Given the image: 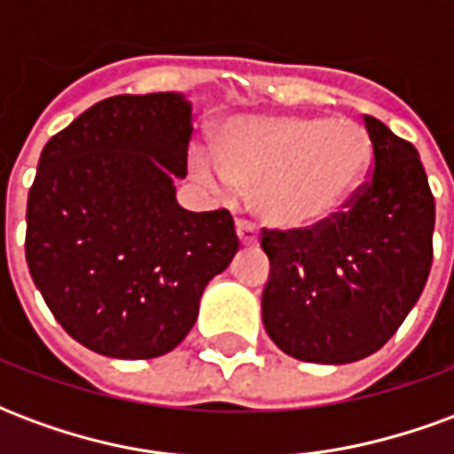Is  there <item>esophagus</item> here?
Instances as JSON below:
<instances>
[{
  "mask_svg": "<svg viewBox=\"0 0 454 454\" xmlns=\"http://www.w3.org/2000/svg\"><path fill=\"white\" fill-rule=\"evenodd\" d=\"M236 231L243 246H257V226L253 223V221H247V218H238Z\"/></svg>",
  "mask_w": 454,
  "mask_h": 454,
  "instance_id": "34e87169",
  "label": "esophagus"
}]
</instances>
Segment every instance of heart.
<instances>
[{
	"mask_svg": "<svg viewBox=\"0 0 454 454\" xmlns=\"http://www.w3.org/2000/svg\"><path fill=\"white\" fill-rule=\"evenodd\" d=\"M372 162L370 133L357 121L321 116H240L218 130L214 155L192 165L216 189H253L257 214L279 228L331 221L360 192Z\"/></svg>",
	"mask_w": 454,
	"mask_h": 454,
	"instance_id": "1",
	"label": "heart"
}]
</instances>
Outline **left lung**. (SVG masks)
Segmentation results:
<instances>
[{
    "mask_svg": "<svg viewBox=\"0 0 454 454\" xmlns=\"http://www.w3.org/2000/svg\"><path fill=\"white\" fill-rule=\"evenodd\" d=\"M372 172L314 228H262V324L286 355L345 364L377 352L419 301L433 265L435 199L419 150L364 116Z\"/></svg>",
    "mask_w": 454,
    "mask_h": 454,
    "instance_id": "1",
    "label": "left lung"
}]
</instances>
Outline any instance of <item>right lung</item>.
Wrapping results in <instances>:
<instances>
[{
  "label": "right lung",
  "instance_id": "1",
  "mask_svg": "<svg viewBox=\"0 0 454 454\" xmlns=\"http://www.w3.org/2000/svg\"><path fill=\"white\" fill-rule=\"evenodd\" d=\"M192 104L116 94L45 143L26 207V262L43 301L84 348L150 360L184 340L208 279L240 247L226 208L187 211Z\"/></svg>",
  "mask_w": 454,
  "mask_h": 454
}]
</instances>
